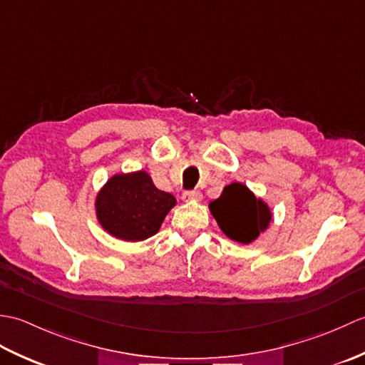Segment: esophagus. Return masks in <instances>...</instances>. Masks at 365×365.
Instances as JSON below:
<instances>
[{
    "label": "esophagus",
    "instance_id": "obj_1",
    "mask_svg": "<svg viewBox=\"0 0 365 365\" xmlns=\"http://www.w3.org/2000/svg\"><path fill=\"white\" fill-rule=\"evenodd\" d=\"M182 199L185 202H200V200H202V195H200L199 191H190V192H185Z\"/></svg>",
    "mask_w": 365,
    "mask_h": 365
}]
</instances>
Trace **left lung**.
Wrapping results in <instances>:
<instances>
[{"label": "left lung", "instance_id": "1", "mask_svg": "<svg viewBox=\"0 0 365 365\" xmlns=\"http://www.w3.org/2000/svg\"><path fill=\"white\" fill-rule=\"evenodd\" d=\"M208 208L222 234L242 245L254 243L273 221L268 202L240 182L226 185L221 196L208 204Z\"/></svg>", "mask_w": 365, "mask_h": 365}]
</instances>
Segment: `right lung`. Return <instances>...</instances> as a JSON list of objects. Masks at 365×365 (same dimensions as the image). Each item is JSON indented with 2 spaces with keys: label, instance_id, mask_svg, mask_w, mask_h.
<instances>
[{
  "label": "right lung",
  "instance_id": "obj_1",
  "mask_svg": "<svg viewBox=\"0 0 365 365\" xmlns=\"http://www.w3.org/2000/svg\"><path fill=\"white\" fill-rule=\"evenodd\" d=\"M177 200L160 191L145 170L111 175L97 191V221L108 235L122 242H143L160 230Z\"/></svg>",
  "mask_w": 365,
  "mask_h": 365
}]
</instances>
